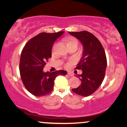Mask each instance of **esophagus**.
I'll return each instance as SVG.
<instances>
[{"label":"esophagus","mask_w":127,"mask_h":127,"mask_svg":"<svg viewBox=\"0 0 127 127\" xmlns=\"http://www.w3.org/2000/svg\"><path fill=\"white\" fill-rule=\"evenodd\" d=\"M67 75H69V76H73V74L72 73H71L70 72H67Z\"/></svg>","instance_id":"34e87169"}]
</instances>
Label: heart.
I'll return each instance as SVG.
<instances>
[{"label": "heart", "mask_w": 127, "mask_h": 127, "mask_svg": "<svg viewBox=\"0 0 127 127\" xmlns=\"http://www.w3.org/2000/svg\"><path fill=\"white\" fill-rule=\"evenodd\" d=\"M66 45L67 47L71 46V45H76V46H77L78 44V41L77 40V39L73 37H69L67 38L66 40ZM55 46V44L53 45V48H52V50H53V51L54 50Z\"/></svg>", "instance_id": "heart-1"}]
</instances>
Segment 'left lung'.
I'll list each match as a JSON object with an SVG mask.
<instances>
[{
    "mask_svg": "<svg viewBox=\"0 0 127 127\" xmlns=\"http://www.w3.org/2000/svg\"><path fill=\"white\" fill-rule=\"evenodd\" d=\"M69 33L79 40L83 47L82 57L76 67L83 72L77 76L81 84L72 90L81 96H90L99 87L105 77L107 66L105 50L99 40L89 32Z\"/></svg>",
    "mask_w": 127,
    "mask_h": 127,
    "instance_id": "1",
    "label": "left lung"
}]
</instances>
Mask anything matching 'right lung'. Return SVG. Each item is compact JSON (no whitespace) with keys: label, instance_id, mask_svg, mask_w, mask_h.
<instances>
[{"label":"right lung","instance_id":"1","mask_svg":"<svg viewBox=\"0 0 127 127\" xmlns=\"http://www.w3.org/2000/svg\"><path fill=\"white\" fill-rule=\"evenodd\" d=\"M64 33H40L28 41L22 50L20 61L21 77L26 89L34 96L48 94L53 89L57 76L67 73L63 70L43 72L46 62L51 58L54 43Z\"/></svg>","mask_w":127,"mask_h":127}]
</instances>
